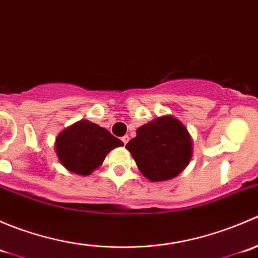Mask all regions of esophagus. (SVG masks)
I'll use <instances>...</instances> for the list:
<instances>
[{
  "mask_svg": "<svg viewBox=\"0 0 258 258\" xmlns=\"http://www.w3.org/2000/svg\"><path fill=\"white\" fill-rule=\"evenodd\" d=\"M128 141H130V137L127 136V135H126V136H123V137H122V142H123L124 145H126L127 142H128Z\"/></svg>",
  "mask_w": 258,
  "mask_h": 258,
  "instance_id": "obj_1",
  "label": "esophagus"
}]
</instances>
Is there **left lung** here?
I'll list each match as a JSON object with an SVG mask.
<instances>
[{
    "label": "left lung",
    "instance_id": "left-lung-1",
    "mask_svg": "<svg viewBox=\"0 0 258 258\" xmlns=\"http://www.w3.org/2000/svg\"><path fill=\"white\" fill-rule=\"evenodd\" d=\"M126 145L142 175L150 181L177 176L189 162L192 141L186 127L172 116L158 117L137 130Z\"/></svg>",
    "mask_w": 258,
    "mask_h": 258
}]
</instances>
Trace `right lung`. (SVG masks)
Listing matches in <instances>:
<instances>
[{"label":"right lung","instance_id":"obj_1","mask_svg":"<svg viewBox=\"0 0 258 258\" xmlns=\"http://www.w3.org/2000/svg\"><path fill=\"white\" fill-rule=\"evenodd\" d=\"M119 146L123 142L106 128L90 121H80L57 137L56 152L67 170L87 176L103 162L111 150Z\"/></svg>","mask_w":258,"mask_h":258}]
</instances>
